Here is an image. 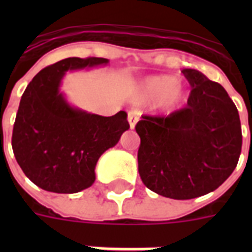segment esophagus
Here are the masks:
<instances>
[{
  "label": "esophagus",
  "instance_id": "obj_1",
  "mask_svg": "<svg viewBox=\"0 0 252 252\" xmlns=\"http://www.w3.org/2000/svg\"><path fill=\"white\" fill-rule=\"evenodd\" d=\"M138 118H140V114H138L137 111H129V112H128V122H129L130 129H133L134 126H136V123H137Z\"/></svg>",
  "mask_w": 252,
  "mask_h": 252
}]
</instances>
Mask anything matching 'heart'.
Listing matches in <instances>:
<instances>
[{
  "label": "heart",
  "mask_w": 252,
  "mask_h": 252,
  "mask_svg": "<svg viewBox=\"0 0 252 252\" xmlns=\"http://www.w3.org/2000/svg\"><path fill=\"white\" fill-rule=\"evenodd\" d=\"M183 95V87L176 82L175 77L163 74L142 81L138 86L136 99L138 102L158 100V106L162 108H172L182 100Z\"/></svg>",
  "instance_id": "b5f03b06"
}]
</instances>
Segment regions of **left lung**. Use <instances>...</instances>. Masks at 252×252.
Instances as JSON below:
<instances>
[{"mask_svg":"<svg viewBox=\"0 0 252 252\" xmlns=\"http://www.w3.org/2000/svg\"><path fill=\"white\" fill-rule=\"evenodd\" d=\"M182 73L191 85L187 104L167 116L142 115L138 172L158 195L195 199L231 175L242 149L237 107L226 90L195 69Z\"/></svg>","mask_w":252,"mask_h":252,"instance_id":"left-lung-1","label":"left lung"}]
</instances>
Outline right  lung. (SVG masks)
Wrapping results in <instances>:
<instances>
[{
    "mask_svg": "<svg viewBox=\"0 0 252 252\" xmlns=\"http://www.w3.org/2000/svg\"><path fill=\"white\" fill-rule=\"evenodd\" d=\"M108 64L103 57H69L37 73L22 95L11 146L22 171L37 187L76 193L95 180V166L129 129L126 112L100 116L74 108L60 84L68 70Z\"/></svg>",
    "mask_w": 252,
    "mask_h": 252,
    "instance_id": "1",
    "label": "right lung"
}]
</instances>
